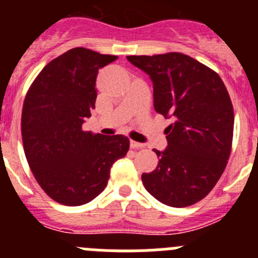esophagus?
<instances>
[{"instance_id":"34e87169","label":"esophagus","mask_w":258,"mask_h":258,"mask_svg":"<svg viewBox=\"0 0 258 258\" xmlns=\"http://www.w3.org/2000/svg\"><path fill=\"white\" fill-rule=\"evenodd\" d=\"M130 146H131V148H142V147H145L144 144H140V142H136V141L130 142Z\"/></svg>"}]
</instances>
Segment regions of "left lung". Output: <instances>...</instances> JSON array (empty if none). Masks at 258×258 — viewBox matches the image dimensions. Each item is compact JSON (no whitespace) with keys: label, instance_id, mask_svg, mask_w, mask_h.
Instances as JSON below:
<instances>
[{"label":"left lung","instance_id":"8db88e82","mask_svg":"<svg viewBox=\"0 0 258 258\" xmlns=\"http://www.w3.org/2000/svg\"><path fill=\"white\" fill-rule=\"evenodd\" d=\"M153 83L156 112L172 119L167 147L145 188L162 204L187 207L201 201L225 171L233 137V107L225 83L215 71L187 54L127 56Z\"/></svg>","mask_w":258,"mask_h":258}]
</instances>
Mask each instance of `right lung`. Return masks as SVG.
Listing matches in <instances>:
<instances>
[{"instance_id":"add662e5","label":"right lung","mask_w":258,"mask_h":258,"mask_svg":"<svg viewBox=\"0 0 258 258\" xmlns=\"http://www.w3.org/2000/svg\"><path fill=\"white\" fill-rule=\"evenodd\" d=\"M116 59L83 47L69 49L43 67L26 95L21 118L26 158L38 184L58 204L92 201L130 148L123 135L82 130L95 108L98 70Z\"/></svg>"}]
</instances>
